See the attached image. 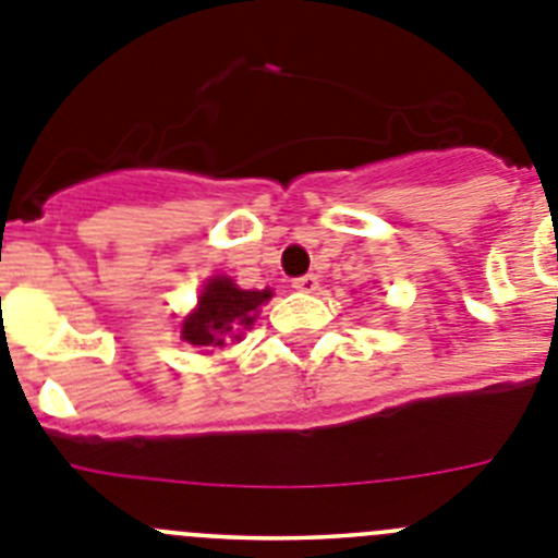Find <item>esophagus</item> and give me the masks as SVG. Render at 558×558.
<instances>
[{"label":"esophagus","mask_w":558,"mask_h":558,"mask_svg":"<svg viewBox=\"0 0 558 558\" xmlns=\"http://www.w3.org/2000/svg\"><path fill=\"white\" fill-rule=\"evenodd\" d=\"M293 288L299 290V293H315V290H318V276L315 274L299 276V279H293Z\"/></svg>","instance_id":"1"}]
</instances>
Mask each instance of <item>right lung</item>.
I'll list each match as a JSON object with an SVG mask.
<instances>
[{"mask_svg":"<svg viewBox=\"0 0 558 558\" xmlns=\"http://www.w3.org/2000/svg\"><path fill=\"white\" fill-rule=\"evenodd\" d=\"M270 299V290H240L229 276H215L198 299V310L181 329L192 347H223L226 335L248 329L256 310Z\"/></svg>","mask_w":558,"mask_h":558,"instance_id":"obj_1","label":"right lung"}]
</instances>
